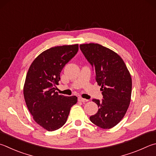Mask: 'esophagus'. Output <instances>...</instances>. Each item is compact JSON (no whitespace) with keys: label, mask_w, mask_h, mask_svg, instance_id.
I'll list each match as a JSON object with an SVG mask.
<instances>
[{"label":"esophagus","mask_w":156,"mask_h":156,"mask_svg":"<svg viewBox=\"0 0 156 156\" xmlns=\"http://www.w3.org/2000/svg\"><path fill=\"white\" fill-rule=\"evenodd\" d=\"M78 101H80V102H87V101H88V100H86V99H84L83 98H78Z\"/></svg>","instance_id":"obj_1"}]
</instances>
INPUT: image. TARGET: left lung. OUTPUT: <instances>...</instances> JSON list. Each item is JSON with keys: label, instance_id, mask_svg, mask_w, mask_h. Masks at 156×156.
<instances>
[{"label": "left lung", "instance_id": "left-lung-1", "mask_svg": "<svg viewBox=\"0 0 156 156\" xmlns=\"http://www.w3.org/2000/svg\"><path fill=\"white\" fill-rule=\"evenodd\" d=\"M80 48L94 70L104 100H92L98 111L90 120L103 129L117 126L125 116L131 101L132 78L122 58L98 44H80Z\"/></svg>", "mask_w": 156, "mask_h": 156}]
</instances>
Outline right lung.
Listing matches in <instances>:
<instances>
[{
	"label": "right lung",
	"mask_w": 156,
	"mask_h": 156,
	"mask_svg": "<svg viewBox=\"0 0 156 156\" xmlns=\"http://www.w3.org/2000/svg\"><path fill=\"white\" fill-rule=\"evenodd\" d=\"M78 44L55 46L44 51L31 63L25 79L24 98L34 121L49 132L66 123L76 96L58 95L56 85L66 64L76 55Z\"/></svg>",
	"instance_id": "obj_1"
}]
</instances>
